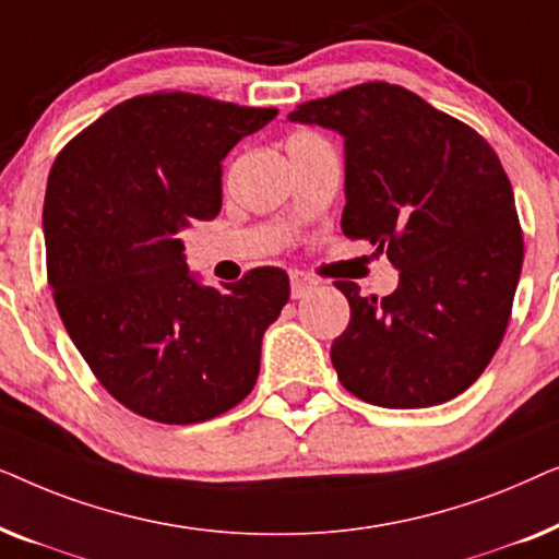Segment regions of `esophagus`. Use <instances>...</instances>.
I'll return each mask as SVG.
<instances>
[{
  "instance_id": "esophagus-1",
  "label": "esophagus",
  "mask_w": 559,
  "mask_h": 559,
  "mask_svg": "<svg viewBox=\"0 0 559 559\" xmlns=\"http://www.w3.org/2000/svg\"><path fill=\"white\" fill-rule=\"evenodd\" d=\"M316 287H318V280H312L310 274H305V272L289 274V293H293L295 300H300V297H308Z\"/></svg>"
}]
</instances>
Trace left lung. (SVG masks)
Segmentation results:
<instances>
[{"label":"left lung","instance_id":"1","mask_svg":"<svg viewBox=\"0 0 559 559\" xmlns=\"http://www.w3.org/2000/svg\"><path fill=\"white\" fill-rule=\"evenodd\" d=\"M343 136L348 239L400 270L392 295L335 282L350 323L331 361L358 400L389 409L453 400L507 331L524 241L514 190L484 136L392 83H361L289 114Z\"/></svg>","mask_w":559,"mask_h":559}]
</instances>
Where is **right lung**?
Here are the masks:
<instances>
[{"label":"right lung","mask_w":559,"mask_h":559,"mask_svg":"<svg viewBox=\"0 0 559 559\" xmlns=\"http://www.w3.org/2000/svg\"><path fill=\"white\" fill-rule=\"evenodd\" d=\"M277 109L193 94L136 96L52 165L43 231L60 320L106 392L165 425L203 423L257 384L289 280L259 266L203 285L180 231L221 211V163Z\"/></svg>","instance_id":"add662e5"}]
</instances>
